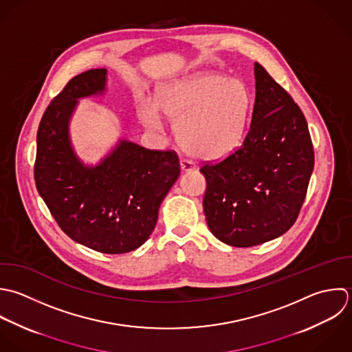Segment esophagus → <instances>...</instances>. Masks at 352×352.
Returning a JSON list of instances; mask_svg holds the SVG:
<instances>
[{
	"mask_svg": "<svg viewBox=\"0 0 352 352\" xmlns=\"http://www.w3.org/2000/svg\"><path fill=\"white\" fill-rule=\"evenodd\" d=\"M179 164H181L182 171H192V170L196 168V164L193 162H190V160H186V159H182L179 162Z\"/></svg>",
	"mask_w": 352,
	"mask_h": 352,
	"instance_id": "34e87169",
	"label": "esophagus"
}]
</instances>
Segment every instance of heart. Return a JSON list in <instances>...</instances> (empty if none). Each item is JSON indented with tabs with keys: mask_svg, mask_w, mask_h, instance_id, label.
Here are the masks:
<instances>
[{
	"mask_svg": "<svg viewBox=\"0 0 352 352\" xmlns=\"http://www.w3.org/2000/svg\"><path fill=\"white\" fill-rule=\"evenodd\" d=\"M252 96L240 79L204 74L167 85L156 104L140 108L149 129H159L162 111L174 124L181 148L203 160L229 156L241 144L251 113Z\"/></svg>",
	"mask_w": 352,
	"mask_h": 352,
	"instance_id": "obj_1",
	"label": "heart"
}]
</instances>
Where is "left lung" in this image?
<instances>
[{"label": "left lung", "mask_w": 352, "mask_h": 352, "mask_svg": "<svg viewBox=\"0 0 352 352\" xmlns=\"http://www.w3.org/2000/svg\"><path fill=\"white\" fill-rule=\"evenodd\" d=\"M251 126L234 152L200 171L211 233L232 247H254L288 232L314 168L307 120L291 94L255 63Z\"/></svg>", "instance_id": "left-lung-1"}]
</instances>
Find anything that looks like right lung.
<instances>
[{
	"instance_id": "right-lung-1",
	"label": "right lung",
	"mask_w": 352,
	"mask_h": 352,
	"mask_svg": "<svg viewBox=\"0 0 352 352\" xmlns=\"http://www.w3.org/2000/svg\"><path fill=\"white\" fill-rule=\"evenodd\" d=\"M105 83V68L85 71L47 105L36 133L34 179L69 239L97 252L124 254L152 234L181 168L174 151L145 149L127 140L97 166L79 160L68 135L69 118L78 98L102 94Z\"/></svg>"
}]
</instances>
